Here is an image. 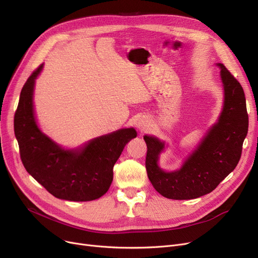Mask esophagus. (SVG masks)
Here are the masks:
<instances>
[{
    "mask_svg": "<svg viewBox=\"0 0 258 258\" xmlns=\"http://www.w3.org/2000/svg\"><path fill=\"white\" fill-rule=\"evenodd\" d=\"M137 127L141 131V132H143V131H147L148 128H149V121L147 120V119H144V118H141V119H139L138 121H137Z\"/></svg>",
    "mask_w": 258,
    "mask_h": 258,
    "instance_id": "esophagus-1",
    "label": "esophagus"
}]
</instances>
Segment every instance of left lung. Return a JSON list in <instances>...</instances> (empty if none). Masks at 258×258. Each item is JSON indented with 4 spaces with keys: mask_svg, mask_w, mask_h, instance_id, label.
Here are the masks:
<instances>
[{
    "mask_svg": "<svg viewBox=\"0 0 258 258\" xmlns=\"http://www.w3.org/2000/svg\"><path fill=\"white\" fill-rule=\"evenodd\" d=\"M216 65L220 69L223 88L221 113L179 169L163 170L159 160L167 143L153 135L143 136L148 147L145 160L148 177L156 191L165 198L185 200L211 193L240 159L249 126L244 93L225 65Z\"/></svg>",
    "mask_w": 258,
    "mask_h": 258,
    "instance_id": "8db88e82",
    "label": "left lung"
}]
</instances>
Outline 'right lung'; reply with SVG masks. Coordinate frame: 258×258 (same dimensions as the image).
Listing matches in <instances>:
<instances>
[{
	"label": "right lung",
	"mask_w": 258,
	"mask_h": 258,
	"mask_svg": "<svg viewBox=\"0 0 258 258\" xmlns=\"http://www.w3.org/2000/svg\"><path fill=\"white\" fill-rule=\"evenodd\" d=\"M43 67L40 65L22 88L15 115L22 162L54 197L70 201L98 199L108 191L113 167L137 132L134 127L120 128L73 149L58 144L40 128L33 105L35 84Z\"/></svg>",
	"instance_id": "obj_1"
}]
</instances>
